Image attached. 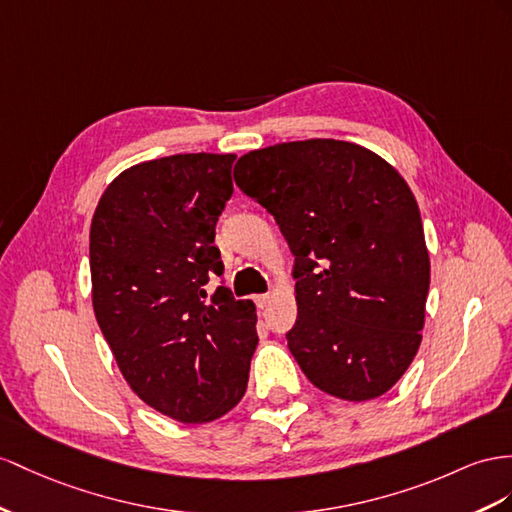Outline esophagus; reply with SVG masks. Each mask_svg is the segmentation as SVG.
Wrapping results in <instances>:
<instances>
[{
  "label": "esophagus",
  "mask_w": 512,
  "mask_h": 512,
  "mask_svg": "<svg viewBox=\"0 0 512 512\" xmlns=\"http://www.w3.org/2000/svg\"><path fill=\"white\" fill-rule=\"evenodd\" d=\"M268 303H270V294H259V296H255V305H257L259 309L268 307Z\"/></svg>",
  "instance_id": "1"
}]
</instances>
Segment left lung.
Segmentation results:
<instances>
[{"label": "left lung", "instance_id": "obj_1", "mask_svg": "<svg viewBox=\"0 0 512 512\" xmlns=\"http://www.w3.org/2000/svg\"><path fill=\"white\" fill-rule=\"evenodd\" d=\"M238 188L294 253L298 318L287 348L318 389L383 396L422 344L430 259L411 188L355 142L311 138L242 155Z\"/></svg>", "mask_w": 512, "mask_h": 512}]
</instances>
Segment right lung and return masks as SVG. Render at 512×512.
Listing matches in <instances>:
<instances>
[{"instance_id": "1", "label": "right lung", "mask_w": 512, "mask_h": 512, "mask_svg": "<svg viewBox=\"0 0 512 512\" xmlns=\"http://www.w3.org/2000/svg\"><path fill=\"white\" fill-rule=\"evenodd\" d=\"M233 153H179L131 166L101 194L90 225L99 329L151 409L183 424L229 413L246 391L257 313L220 277L216 222L233 194Z\"/></svg>"}]
</instances>
